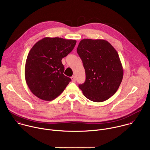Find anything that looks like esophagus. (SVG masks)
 <instances>
[{"label": "esophagus", "instance_id": "34e87169", "mask_svg": "<svg viewBox=\"0 0 150 150\" xmlns=\"http://www.w3.org/2000/svg\"><path fill=\"white\" fill-rule=\"evenodd\" d=\"M71 79H72V81L73 82H75L76 81V78H75V76H72V77H71Z\"/></svg>", "mask_w": 150, "mask_h": 150}]
</instances>
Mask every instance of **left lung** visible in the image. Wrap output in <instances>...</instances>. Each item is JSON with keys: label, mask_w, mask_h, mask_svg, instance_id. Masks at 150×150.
<instances>
[{"label": "left lung", "mask_w": 150, "mask_h": 150, "mask_svg": "<svg viewBox=\"0 0 150 150\" xmlns=\"http://www.w3.org/2000/svg\"><path fill=\"white\" fill-rule=\"evenodd\" d=\"M77 53L85 71L86 79L79 88L85 97L92 101L108 100L118 90L123 76L119 54L105 40L82 39Z\"/></svg>", "instance_id": "8db88e82"}]
</instances>
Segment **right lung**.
<instances>
[{"label": "right lung", "instance_id": "add662e5", "mask_svg": "<svg viewBox=\"0 0 150 150\" xmlns=\"http://www.w3.org/2000/svg\"><path fill=\"white\" fill-rule=\"evenodd\" d=\"M76 41L45 37L30 50L25 66V78L30 91L38 98L52 101L67 87L71 78L63 75L62 63L74 49Z\"/></svg>", "mask_w": 150, "mask_h": 150}]
</instances>
